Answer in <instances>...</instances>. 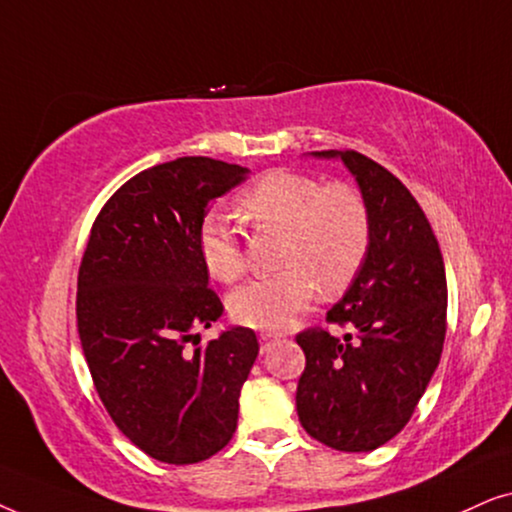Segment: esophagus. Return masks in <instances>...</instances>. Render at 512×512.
Here are the masks:
<instances>
[{
    "mask_svg": "<svg viewBox=\"0 0 512 512\" xmlns=\"http://www.w3.org/2000/svg\"><path fill=\"white\" fill-rule=\"evenodd\" d=\"M258 338H261V342H263V349H265V347H268V342H270V340H277L279 335H277V333H272V331H263L261 335H258Z\"/></svg>",
    "mask_w": 512,
    "mask_h": 512,
    "instance_id": "obj_1",
    "label": "esophagus"
}]
</instances>
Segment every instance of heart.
Wrapping results in <instances>:
<instances>
[{"label": "heart", "instance_id": "b5f03b06", "mask_svg": "<svg viewBox=\"0 0 512 512\" xmlns=\"http://www.w3.org/2000/svg\"><path fill=\"white\" fill-rule=\"evenodd\" d=\"M240 207L256 228L282 233L277 263L284 268L230 296V314L242 326L261 331L289 326L319 291L326 296L345 291L366 261L370 212L354 186L324 184L296 170H270L240 195ZM198 251L219 282L242 277V244L219 216L200 221Z\"/></svg>", "mask_w": 512, "mask_h": 512}]
</instances>
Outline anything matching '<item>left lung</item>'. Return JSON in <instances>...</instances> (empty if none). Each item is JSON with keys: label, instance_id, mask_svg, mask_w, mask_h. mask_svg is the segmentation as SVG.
Instances as JSON below:
<instances>
[{"label": "left lung", "instance_id": "1", "mask_svg": "<svg viewBox=\"0 0 512 512\" xmlns=\"http://www.w3.org/2000/svg\"><path fill=\"white\" fill-rule=\"evenodd\" d=\"M340 158L370 212V249L359 275L326 321L347 326L298 333L305 370L296 408L303 429L333 450L370 452L410 422L436 373L447 331V279L431 223L412 193L356 151Z\"/></svg>", "mask_w": 512, "mask_h": 512}]
</instances>
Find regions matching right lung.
I'll use <instances>...</instances> for the list:
<instances>
[{
  "label": "right lung",
  "instance_id": "add662e5",
  "mask_svg": "<svg viewBox=\"0 0 512 512\" xmlns=\"http://www.w3.org/2000/svg\"><path fill=\"white\" fill-rule=\"evenodd\" d=\"M247 174L205 156L135 174L97 214L81 258L76 321L97 394L130 443L165 464H198L228 445L258 356L251 328L205 347L195 335L223 314L198 226Z\"/></svg>",
  "mask_w": 512,
  "mask_h": 512
}]
</instances>
